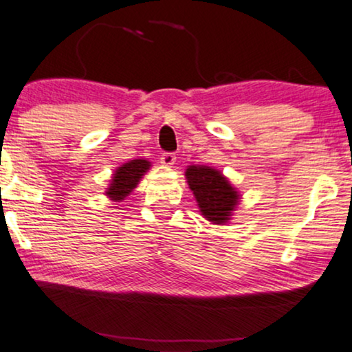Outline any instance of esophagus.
<instances>
[{
    "instance_id": "1",
    "label": "esophagus",
    "mask_w": 352,
    "mask_h": 352,
    "mask_svg": "<svg viewBox=\"0 0 352 352\" xmlns=\"http://www.w3.org/2000/svg\"><path fill=\"white\" fill-rule=\"evenodd\" d=\"M160 162H162V165H165V166H168V168H171V166L175 165V163H176V155H175V153L165 152V153H162Z\"/></svg>"
}]
</instances>
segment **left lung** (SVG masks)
Returning <instances> with one entry per match:
<instances>
[{
    "instance_id": "obj_1",
    "label": "left lung",
    "mask_w": 352,
    "mask_h": 352,
    "mask_svg": "<svg viewBox=\"0 0 352 352\" xmlns=\"http://www.w3.org/2000/svg\"><path fill=\"white\" fill-rule=\"evenodd\" d=\"M186 179L194 194L200 214L211 224H228L240 204V192L219 170L206 165H190Z\"/></svg>"
}]
</instances>
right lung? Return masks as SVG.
<instances>
[{
	"mask_svg": "<svg viewBox=\"0 0 352 352\" xmlns=\"http://www.w3.org/2000/svg\"><path fill=\"white\" fill-rule=\"evenodd\" d=\"M152 163L144 158H136V160H129L118 166L112 175L110 184L105 190V195L112 201H122L136 189L142 176L151 170Z\"/></svg>",
	"mask_w": 352,
	"mask_h": 352,
	"instance_id": "1",
	"label": "right lung"
}]
</instances>
